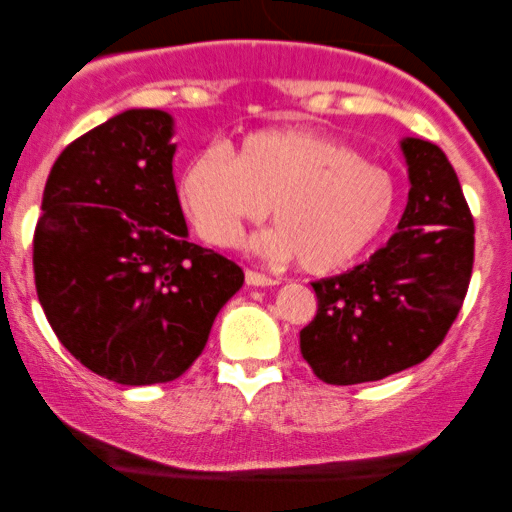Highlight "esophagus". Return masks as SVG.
<instances>
[{
    "instance_id": "obj_1",
    "label": "esophagus",
    "mask_w": 512,
    "mask_h": 512,
    "mask_svg": "<svg viewBox=\"0 0 512 512\" xmlns=\"http://www.w3.org/2000/svg\"><path fill=\"white\" fill-rule=\"evenodd\" d=\"M245 282L250 287H275V285H280V280H277V277H267V275H262V272H255V270L245 272Z\"/></svg>"
}]
</instances>
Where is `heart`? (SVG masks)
<instances>
[{
  "label": "heart",
  "instance_id": "heart-1",
  "mask_svg": "<svg viewBox=\"0 0 512 512\" xmlns=\"http://www.w3.org/2000/svg\"><path fill=\"white\" fill-rule=\"evenodd\" d=\"M178 198L195 230L213 245H235L245 223L272 218L255 247L314 275L354 262L389 225L394 178L354 148L302 128H267L232 153L210 143L190 153Z\"/></svg>",
  "mask_w": 512,
  "mask_h": 512
}]
</instances>
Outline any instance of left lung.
Masks as SVG:
<instances>
[{
	"instance_id": "8db88e82",
	"label": "left lung",
	"mask_w": 512,
	"mask_h": 512,
	"mask_svg": "<svg viewBox=\"0 0 512 512\" xmlns=\"http://www.w3.org/2000/svg\"><path fill=\"white\" fill-rule=\"evenodd\" d=\"M409 203L369 262L312 282L317 317L299 332L314 374L334 386L379 381L421 364L443 342L473 272V215L436 143L401 141Z\"/></svg>"
}]
</instances>
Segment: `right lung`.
<instances>
[{
	"mask_svg": "<svg viewBox=\"0 0 512 512\" xmlns=\"http://www.w3.org/2000/svg\"><path fill=\"white\" fill-rule=\"evenodd\" d=\"M173 116L128 108L61 151L34 232L51 329L123 386L178 379L242 287L235 262L188 240L173 180Z\"/></svg>",
	"mask_w": 512,
	"mask_h": 512,
	"instance_id": "obj_1",
	"label": "right lung"
}]
</instances>
